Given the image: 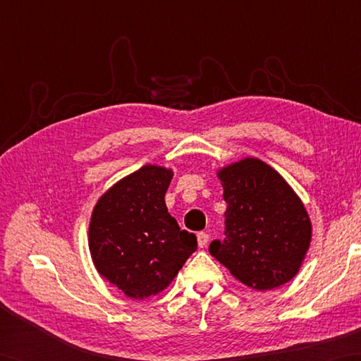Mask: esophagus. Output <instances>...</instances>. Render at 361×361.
<instances>
[{
	"instance_id": "1",
	"label": "esophagus",
	"mask_w": 361,
	"mask_h": 361,
	"mask_svg": "<svg viewBox=\"0 0 361 361\" xmlns=\"http://www.w3.org/2000/svg\"><path fill=\"white\" fill-rule=\"evenodd\" d=\"M197 242H198V247L204 248L209 242V234L208 233H198L197 234Z\"/></svg>"
}]
</instances>
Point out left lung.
<instances>
[{"label": "left lung", "instance_id": "1", "mask_svg": "<svg viewBox=\"0 0 361 361\" xmlns=\"http://www.w3.org/2000/svg\"><path fill=\"white\" fill-rule=\"evenodd\" d=\"M224 186L225 239L211 256L252 290H271L298 274L312 240L304 203L279 172L257 158L217 171Z\"/></svg>", "mask_w": 361, "mask_h": 361}]
</instances>
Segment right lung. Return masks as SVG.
Returning <instances> with one entry per match:
<instances>
[{
  "mask_svg": "<svg viewBox=\"0 0 361 361\" xmlns=\"http://www.w3.org/2000/svg\"><path fill=\"white\" fill-rule=\"evenodd\" d=\"M171 169L147 164L99 198L88 228V247L97 273L133 299L155 296L169 287L197 237L180 229L167 212Z\"/></svg>",
  "mask_w": 361,
  "mask_h": 361,
  "instance_id": "1",
  "label": "right lung"
}]
</instances>
